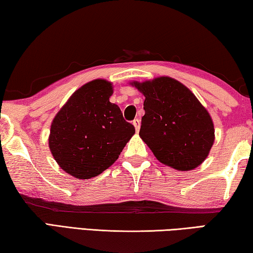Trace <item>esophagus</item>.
Segmentation results:
<instances>
[{
	"instance_id": "1",
	"label": "esophagus",
	"mask_w": 253,
	"mask_h": 253,
	"mask_svg": "<svg viewBox=\"0 0 253 253\" xmlns=\"http://www.w3.org/2000/svg\"><path fill=\"white\" fill-rule=\"evenodd\" d=\"M132 124H134L136 131H139V128H140V121H139V119L138 118L134 119V121H132Z\"/></svg>"
}]
</instances>
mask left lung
I'll return each instance as SVG.
<instances>
[{
	"instance_id": "1",
	"label": "left lung",
	"mask_w": 253,
	"mask_h": 253,
	"mask_svg": "<svg viewBox=\"0 0 253 253\" xmlns=\"http://www.w3.org/2000/svg\"><path fill=\"white\" fill-rule=\"evenodd\" d=\"M132 84L145 96L139 136L157 160L179 170L198 168L214 142L207 109L185 85L169 77Z\"/></svg>"
}]
</instances>
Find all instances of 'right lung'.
<instances>
[{
  "label": "right lung",
  "mask_w": 253,
  "mask_h": 253,
  "mask_svg": "<svg viewBox=\"0 0 253 253\" xmlns=\"http://www.w3.org/2000/svg\"><path fill=\"white\" fill-rule=\"evenodd\" d=\"M113 87L97 79L79 88L51 124L49 146L65 172L77 178H91L113 165L135 127L111 104Z\"/></svg>",
  "instance_id": "1"
}]
</instances>
